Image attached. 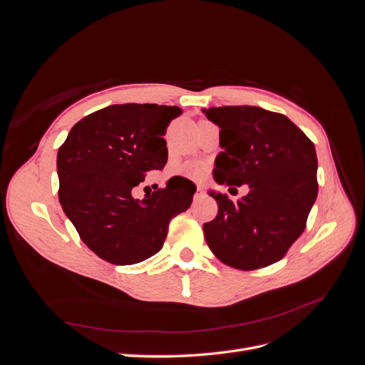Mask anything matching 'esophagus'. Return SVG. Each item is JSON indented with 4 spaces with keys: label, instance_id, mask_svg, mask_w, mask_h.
<instances>
[{
    "label": "esophagus",
    "instance_id": "obj_1",
    "mask_svg": "<svg viewBox=\"0 0 365 365\" xmlns=\"http://www.w3.org/2000/svg\"><path fill=\"white\" fill-rule=\"evenodd\" d=\"M195 201H197V200H201V197H204V190H202V187H200L197 185L196 187V193H195Z\"/></svg>",
    "mask_w": 365,
    "mask_h": 365
}]
</instances>
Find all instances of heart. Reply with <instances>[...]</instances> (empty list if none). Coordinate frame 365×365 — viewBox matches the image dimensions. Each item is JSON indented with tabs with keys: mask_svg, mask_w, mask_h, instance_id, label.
I'll return each instance as SVG.
<instances>
[{
	"mask_svg": "<svg viewBox=\"0 0 365 365\" xmlns=\"http://www.w3.org/2000/svg\"><path fill=\"white\" fill-rule=\"evenodd\" d=\"M180 175L184 176H189V178H195V180H200L205 175L207 169L205 165L200 161H185L182 164L178 165V169H176Z\"/></svg>",
	"mask_w": 365,
	"mask_h": 365,
	"instance_id": "b5f03b06",
	"label": "heart"
}]
</instances>
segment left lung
Masks as SVG:
<instances>
[{
    "label": "left lung",
    "instance_id": "obj_1",
    "mask_svg": "<svg viewBox=\"0 0 365 365\" xmlns=\"http://www.w3.org/2000/svg\"><path fill=\"white\" fill-rule=\"evenodd\" d=\"M202 113L220 128L216 182L231 187L230 193H237L242 184L250 189L236 201L210 192L217 215L204 224L207 245L236 269L269 267L300 237L317 200L314 143L286 115L257 106H220Z\"/></svg>",
    "mask_w": 365,
    "mask_h": 365
}]
</instances>
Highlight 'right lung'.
I'll return each mask as SVG.
<instances>
[{
    "instance_id": "add662e5",
    "label": "right lung",
    "mask_w": 365,
    "mask_h": 365,
    "mask_svg": "<svg viewBox=\"0 0 365 365\" xmlns=\"http://www.w3.org/2000/svg\"><path fill=\"white\" fill-rule=\"evenodd\" d=\"M178 106L111 105L83 117L58 150L59 202L83 244L113 264L157 254L170 219L185 212L196 185L175 176L164 189L135 200L148 172L168 163L165 134Z\"/></svg>"
}]
</instances>
